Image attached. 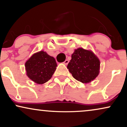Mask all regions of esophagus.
I'll return each instance as SVG.
<instances>
[{"instance_id": "esophagus-1", "label": "esophagus", "mask_w": 127, "mask_h": 127, "mask_svg": "<svg viewBox=\"0 0 127 127\" xmlns=\"http://www.w3.org/2000/svg\"><path fill=\"white\" fill-rule=\"evenodd\" d=\"M68 62H69V61H68V60H65L64 62H63V63L64 64H65V65H67L68 63Z\"/></svg>"}]
</instances>
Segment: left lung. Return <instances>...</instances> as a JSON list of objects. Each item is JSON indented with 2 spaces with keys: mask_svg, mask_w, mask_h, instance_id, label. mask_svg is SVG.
<instances>
[{
  "mask_svg": "<svg viewBox=\"0 0 127 127\" xmlns=\"http://www.w3.org/2000/svg\"><path fill=\"white\" fill-rule=\"evenodd\" d=\"M67 68L74 79L83 83H88L98 76L100 61L92 51L79 48L71 55Z\"/></svg>",
  "mask_w": 127,
  "mask_h": 127,
  "instance_id": "8db88e82",
  "label": "left lung"
}]
</instances>
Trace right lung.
I'll return each mask as SVG.
<instances>
[{
  "label": "right lung",
  "mask_w": 127,
  "mask_h": 127,
  "mask_svg": "<svg viewBox=\"0 0 127 127\" xmlns=\"http://www.w3.org/2000/svg\"><path fill=\"white\" fill-rule=\"evenodd\" d=\"M25 65L29 78L41 85L51 78L57 66L54 58L43 51L33 54L27 61Z\"/></svg>",
  "instance_id": "add662e5"
}]
</instances>
